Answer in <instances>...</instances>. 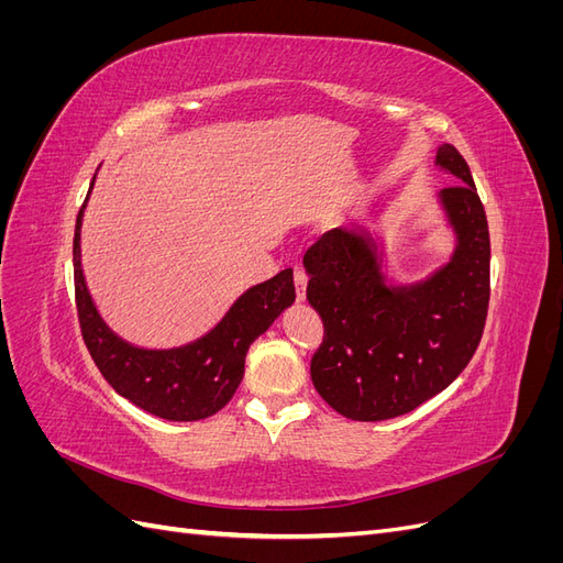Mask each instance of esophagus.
Returning a JSON list of instances; mask_svg holds the SVG:
<instances>
[{
  "label": "esophagus",
  "mask_w": 563,
  "mask_h": 563,
  "mask_svg": "<svg viewBox=\"0 0 563 563\" xmlns=\"http://www.w3.org/2000/svg\"><path fill=\"white\" fill-rule=\"evenodd\" d=\"M294 282H296V294H298V300H305V294H308V275H305V269L296 267V272H294Z\"/></svg>",
  "instance_id": "obj_1"
}]
</instances>
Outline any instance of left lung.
<instances>
[{"instance_id": "8db88e82", "label": "left lung", "mask_w": 563, "mask_h": 563, "mask_svg": "<svg viewBox=\"0 0 563 563\" xmlns=\"http://www.w3.org/2000/svg\"><path fill=\"white\" fill-rule=\"evenodd\" d=\"M441 172L455 185L439 203L455 232L451 261L416 284H387L378 244L335 228L308 249V300L323 321L310 373L321 399L350 420L413 411L446 389L479 345L490 298V240L470 166L444 143Z\"/></svg>"}]
</instances>
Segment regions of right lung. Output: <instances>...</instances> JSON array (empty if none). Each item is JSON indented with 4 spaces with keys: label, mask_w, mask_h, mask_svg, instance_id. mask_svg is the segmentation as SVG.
Masks as SVG:
<instances>
[{
    "label": "right lung",
    "mask_w": 563,
    "mask_h": 563,
    "mask_svg": "<svg viewBox=\"0 0 563 563\" xmlns=\"http://www.w3.org/2000/svg\"><path fill=\"white\" fill-rule=\"evenodd\" d=\"M87 201L81 203L75 225V300L81 338L98 371L117 395L157 418L192 422L218 413L244 378V360L253 340L263 335L288 305H294V269H282L277 277L251 286L195 343L172 350L135 347L98 314L84 282L79 240Z\"/></svg>",
    "instance_id": "obj_1"
}]
</instances>
